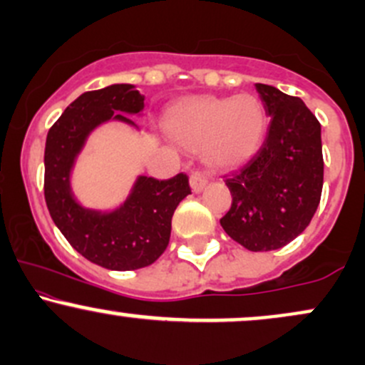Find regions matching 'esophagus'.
I'll return each instance as SVG.
<instances>
[{"instance_id":"esophagus-1","label":"esophagus","mask_w":365,"mask_h":365,"mask_svg":"<svg viewBox=\"0 0 365 365\" xmlns=\"http://www.w3.org/2000/svg\"><path fill=\"white\" fill-rule=\"evenodd\" d=\"M207 185V178L206 175L202 173V171H194V173L190 175V187L194 192H200L204 190V187Z\"/></svg>"}]
</instances>
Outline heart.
<instances>
[{
  "instance_id": "obj_1",
  "label": "heart",
  "mask_w": 365,
  "mask_h": 365,
  "mask_svg": "<svg viewBox=\"0 0 365 365\" xmlns=\"http://www.w3.org/2000/svg\"><path fill=\"white\" fill-rule=\"evenodd\" d=\"M266 110L252 94L233 98L192 96L170 108L166 132L180 144L204 145V158L220 170L237 168L261 148Z\"/></svg>"
}]
</instances>
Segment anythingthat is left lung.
<instances>
[{
	"instance_id": "1",
	"label": "left lung",
	"mask_w": 365,
	"mask_h": 365,
	"mask_svg": "<svg viewBox=\"0 0 365 365\" xmlns=\"http://www.w3.org/2000/svg\"><path fill=\"white\" fill-rule=\"evenodd\" d=\"M255 91L271 116L262 148L226 178L232 207L220 223L252 252L282 249L307 228L321 200V123L300 98L266 83Z\"/></svg>"
}]
</instances>
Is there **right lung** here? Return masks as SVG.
Wrapping results in <instances>:
<instances>
[{
    "mask_svg": "<svg viewBox=\"0 0 365 365\" xmlns=\"http://www.w3.org/2000/svg\"><path fill=\"white\" fill-rule=\"evenodd\" d=\"M144 96L132 83H113L78 96L49 128L44 149V197L54 225L68 244L98 266L133 271L166 250L175 209L190 194L187 175L156 180L139 175L118 207L82 206L72 190L78 154L96 128L121 121L139 130L127 115H142Z\"/></svg>",
    "mask_w": 365,
    "mask_h": 365,
    "instance_id": "obj_1",
    "label": "right lung"
}]
</instances>
